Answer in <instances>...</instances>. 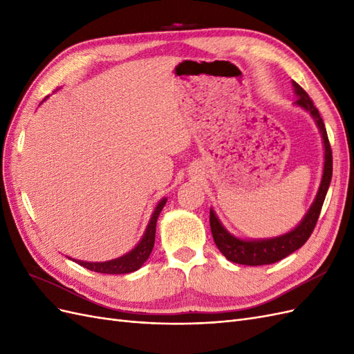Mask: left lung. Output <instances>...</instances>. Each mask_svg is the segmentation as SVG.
Listing matches in <instances>:
<instances>
[{"instance_id":"1","label":"left lung","mask_w":354,"mask_h":354,"mask_svg":"<svg viewBox=\"0 0 354 354\" xmlns=\"http://www.w3.org/2000/svg\"><path fill=\"white\" fill-rule=\"evenodd\" d=\"M292 85L298 97L295 103L298 106H301V108L306 109L307 112L312 113L319 127L320 134H322V138H324L325 165H324L322 183H320V187L312 208L308 209L303 221L299 223L294 230H291L286 234H282L279 238L261 239V241H242V239L234 238L221 226V223L216 217V212L209 209V226H211L214 242H216L220 252L233 263L245 264V266H264V264L281 261L289 254H292L298 248H301V246L307 242L310 234L313 233L317 218L320 216V209H322L326 192L329 189V183L332 178V151H330V145L328 140L324 120L320 118L319 111L315 108L313 100L308 97V94L299 87L295 81H292Z\"/></svg>"}]
</instances>
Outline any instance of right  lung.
Segmentation results:
<instances>
[{
    "mask_svg": "<svg viewBox=\"0 0 354 354\" xmlns=\"http://www.w3.org/2000/svg\"><path fill=\"white\" fill-rule=\"evenodd\" d=\"M165 202H167V199L164 198L158 203L153 216L147 224V229L143 234L142 241L138 242V245L133 251L120 257V259L104 261V263H85V261H77V260H75V263H78L80 266L85 267V269H88V270L97 272V273H106V274H124V273H131V272H136L140 269L153 250L156 220L159 217L160 211H162Z\"/></svg>",
    "mask_w": 354,
    "mask_h": 354,
    "instance_id": "1",
    "label": "right lung"
}]
</instances>
